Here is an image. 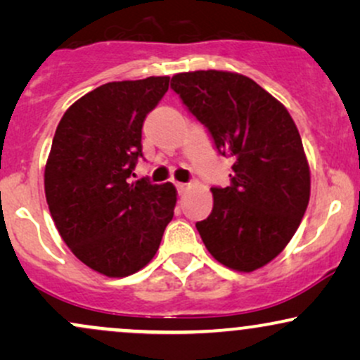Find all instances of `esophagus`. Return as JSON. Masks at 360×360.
Here are the masks:
<instances>
[{
    "mask_svg": "<svg viewBox=\"0 0 360 360\" xmlns=\"http://www.w3.org/2000/svg\"><path fill=\"white\" fill-rule=\"evenodd\" d=\"M176 188H177V193H179V194H186V193L189 191V189H191V184L177 183V184H176Z\"/></svg>",
    "mask_w": 360,
    "mask_h": 360,
    "instance_id": "1",
    "label": "esophagus"
}]
</instances>
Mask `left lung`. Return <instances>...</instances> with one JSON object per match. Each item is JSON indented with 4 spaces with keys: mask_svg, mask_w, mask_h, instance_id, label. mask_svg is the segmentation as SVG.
<instances>
[{
    "mask_svg": "<svg viewBox=\"0 0 360 360\" xmlns=\"http://www.w3.org/2000/svg\"><path fill=\"white\" fill-rule=\"evenodd\" d=\"M171 88L218 152L233 159L232 184L212 188V214L196 223L201 240L229 269L257 271L284 250L309 201L311 176L296 123L283 103L238 72H179Z\"/></svg>",
    "mask_w": 360,
    "mask_h": 360,
    "instance_id": "8db88e82",
    "label": "left lung"
}]
</instances>
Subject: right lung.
<instances>
[{
	"label": "right lung",
	"mask_w": 360,
	"mask_h": 360,
	"mask_svg": "<svg viewBox=\"0 0 360 360\" xmlns=\"http://www.w3.org/2000/svg\"><path fill=\"white\" fill-rule=\"evenodd\" d=\"M169 76L113 81L69 106L44 172L45 198L62 240L89 269L125 278L154 259L174 217L172 183L130 181L142 125Z\"/></svg>",
	"instance_id": "obj_1"
}]
</instances>
